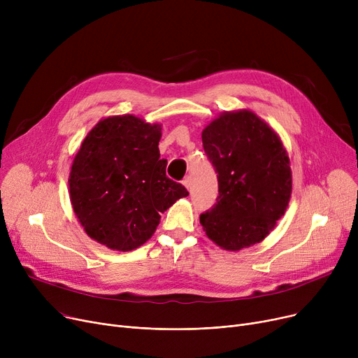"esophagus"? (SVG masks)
Wrapping results in <instances>:
<instances>
[{
	"instance_id": "esophagus-1",
	"label": "esophagus",
	"mask_w": 358,
	"mask_h": 358,
	"mask_svg": "<svg viewBox=\"0 0 358 358\" xmlns=\"http://www.w3.org/2000/svg\"><path fill=\"white\" fill-rule=\"evenodd\" d=\"M182 184L187 187V190H190V189H192V178H190V177H185V178L182 180Z\"/></svg>"
}]
</instances>
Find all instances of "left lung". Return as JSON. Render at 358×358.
Segmentation results:
<instances>
[{
    "label": "left lung",
    "mask_w": 358,
    "mask_h": 358,
    "mask_svg": "<svg viewBox=\"0 0 358 358\" xmlns=\"http://www.w3.org/2000/svg\"><path fill=\"white\" fill-rule=\"evenodd\" d=\"M217 174L219 196L200 215L215 243L239 251L264 239L285 215L292 193L289 157L274 130L252 111L223 113L201 134Z\"/></svg>",
    "instance_id": "obj_1"
}]
</instances>
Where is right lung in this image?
Wrapping results in <instances>:
<instances>
[{"mask_svg": "<svg viewBox=\"0 0 358 358\" xmlns=\"http://www.w3.org/2000/svg\"><path fill=\"white\" fill-rule=\"evenodd\" d=\"M161 126L131 115L99 122L73 159L69 194L85 232L103 245L131 251L155 232L161 213L185 187L168 178L159 158Z\"/></svg>", "mask_w": 358, "mask_h": 358, "instance_id": "right-lung-1", "label": "right lung"}]
</instances>
